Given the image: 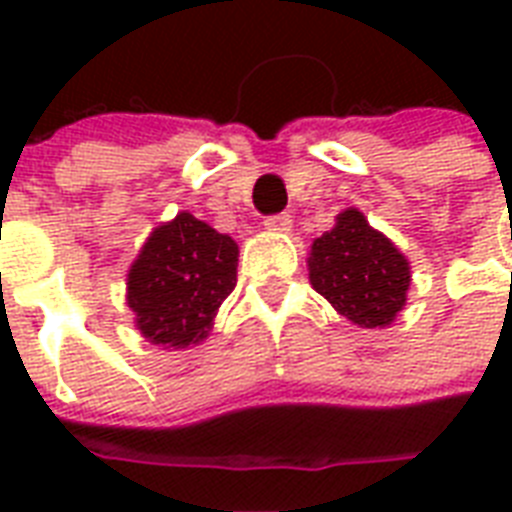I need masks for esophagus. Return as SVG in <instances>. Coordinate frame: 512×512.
Returning a JSON list of instances; mask_svg holds the SVG:
<instances>
[{
    "mask_svg": "<svg viewBox=\"0 0 512 512\" xmlns=\"http://www.w3.org/2000/svg\"><path fill=\"white\" fill-rule=\"evenodd\" d=\"M265 228H268V231H276V233L292 231V217H289L287 212H281V215L265 217Z\"/></svg>",
    "mask_w": 512,
    "mask_h": 512,
    "instance_id": "esophagus-1",
    "label": "esophagus"
}]
</instances>
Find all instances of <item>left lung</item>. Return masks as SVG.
<instances>
[{"mask_svg":"<svg viewBox=\"0 0 512 512\" xmlns=\"http://www.w3.org/2000/svg\"><path fill=\"white\" fill-rule=\"evenodd\" d=\"M308 273L313 289L364 329L388 327L406 305L412 281L406 257L358 209L340 212L335 228L313 241Z\"/></svg>","mask_w":512,"mask_h":512,"instance_id":"1","label":"left lung"}]
</instances>
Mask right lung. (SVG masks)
Instances as JSON below:
<instances>
[{
	"mask_svg": "<svg viewBox=\"0 0 512 512\" xmlns=\"http://www.w3.org/2000/svg\"><path fill=\"white\" fill-rule=\"evenodd\" d=\"M239 247L191 212L154 228L127 273V305L151 345H199L236 287Z\"/></svg>",
	"mask_w": 512,
	"mask_h": 512,
	"instance_id": "1",
	"label": "right lung"
}]
</instances>
